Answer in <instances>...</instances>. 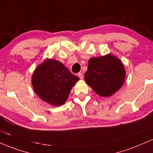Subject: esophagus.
<instances>
[{
	"mask_svg": "<svg viewBox=\"0 0 153 153\" xmlns=\"http://www.w3.org/2000/svg\"><path fill=\"white\" fill-rule=\"evenodd\" d=\"M78 75L79 78H80V80H82V79H83V75H82V73H79Z\"/></svg>",
	"mask_w": 153,
	"mask_h": 153,
	"instance_id": "34e87169",
	"label": "esophagus"
}]
</instances>
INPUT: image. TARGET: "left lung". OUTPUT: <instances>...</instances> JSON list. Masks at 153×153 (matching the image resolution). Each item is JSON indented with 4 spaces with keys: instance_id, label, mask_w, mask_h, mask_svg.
<instances>
[{
    "instance_id": "8db88e82",
    "label": "left lung",
    "mask_w": 153,
    "mask_h": 153,
    "mask_svg": "<svg viewBox=\"0 0 153 153\" xmlns=\"http://www.w3.org/2000/svg\"><path fill=\"white\" fill-rule=\"evenodd\" d=\"M126 77L125 66L112 54L91 58L88 61L85 81L97 95L107 97L120 89Z\"/></svg>"
}]
</instances>
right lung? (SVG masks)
Returning <instances> with one entry per match:
<instances>
[{
  "label": "right lung",
  "instance_id": "right-lung-1",
  "mask_svg": "<svg viewBox=\"0 0 153 153\" xmlns=\"http://www.w3.org/2000/svg\"><path fill=\"white\" fill-rule=\"evenodd\" d=\"M79 80L61 62L46 58L35 70L31 82L36 95L54 106H60L68 100L72 88Z\"/></svg>",
  "mask_w": 153,
  "mask_h": 153
}]
</instances>
